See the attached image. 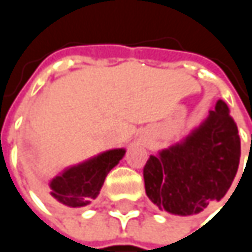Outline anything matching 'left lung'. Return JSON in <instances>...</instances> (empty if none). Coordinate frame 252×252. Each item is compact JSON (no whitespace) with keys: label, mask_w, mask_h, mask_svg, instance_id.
<instances>
[{"label":"left lung","mask_w":252,"mask_h":252,"mask_svg":"<svg viewBox=\"0 0 252 252\" xmlns=\"http://www.w3.org/2000/svg\"><path fill=\"white\" fill-rule=\"evenodd\" d=\"M241 158L238 126L223 100L181 141L150 156L143 175L146 194L159 209L197 216L220 201L236 175Z\"/></svg>","instance_id":"left-lung-1"}]
</instances>
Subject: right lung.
I'll list each match as a JSON object with an SVG mask.
<instances>
[{
	"instance_id": "obj_1",
	"label": "right lung",
	"mask_w": 252,
	"mask_h": 252,
	"mask_svg": "<svg viewBox=\"0 0 252 252\" xmlns=\"http://www.w3.org/2000/svg\"><path fill=\"white\" fill-rule=\"evenodd\" d=\"M124 155L126 149H112L65 168L51 179L46 200L70 209L89 206L99 195L109 171L120 163Z\"/></svg>"
}]
</instances>
